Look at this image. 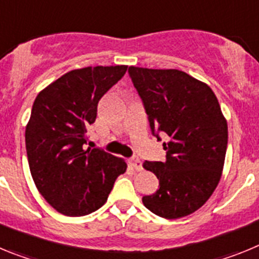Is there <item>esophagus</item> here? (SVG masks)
<instances>
[{
	"mask_svg": "<svg viewBox=\"0 0 259 259\" xmlns=\"http://www.w3.org/2000/svg\"><path fill=\"white\" fill-rule=\"evenodd\" d=\"M130 164H131V167H134L136 171L143 170V163H141V161L137 157H132L131 159H130Z\"/></svg>",
	"mask_w": 259,
	"mask_h": 259,
	"instance_id": "1",
	"label": "esophagus"
}]
</instances>
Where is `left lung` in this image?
<instances>
[{
	"label": "left lung",
	"instance_id": "left-lung-1",
	"mask_svg": "<svg viewBox=\"0 0 259 259\" xmlns=\"http://www.w3.org/2000/svg\"><path fill=\"white\" fill-rule=\"evenodd\" d=\"M130 77L143 100L154 136L163 143L164 162H144L159 188L144 196L146 209L178 219L192 214L215 191L224 166L228 127L218 98L207 84L179 70L131 66Z\"/></svg>",
	"mask_w": 259,
	"mask_h": 259
}]
</instances>
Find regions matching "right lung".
I'll use <instances>...</instances> for the list:
<instances>
[{"instance_id":"right-lung-1","label":"right lung","mask_w":259,"mask_h":259,"mask_svg":"<svg viewBox=\"0 0 259 259\" xmlns=\"http://www.w3.org/2000/svg\"><path fill=\"white\" fill-rule=\"evenodd\" d=\"M127 66L72 70L42 89L26 127L29 170L41 196L67 217L91 214L107 201L123 158L85 149L87 128L102 96L122 79Z\"/></svg>"}]
</instances>
